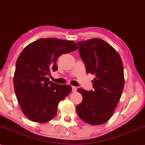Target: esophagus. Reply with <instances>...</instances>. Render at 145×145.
I'll return each instance as SVG.
<instances>
[{"instance_id": "obj_1", "label": "esophagus", "mask_w": 145, "mask_h": 145, "mask_svg": "<svg viewBox=\"0 0 145 145\" xmlns=\"http://www.w3.org/2000/svg\"><path fill=\"white\" fill-rule=\"evenodd\" d=\"M71 88H72V92H76V90H77V88H76V86H72Z\"/></svg>"}]
</instances>
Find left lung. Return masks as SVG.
<instances>
[{"label": "left lung", "instance_id": "1", "mask_svg": "<svg viewBox=\"0 0 145 145\" xmlns=\"http://www.w3.org/2000/svg\"><path fill=\"white\" fill-rule=\"evenodd\" d=\"M87 74L95 75L94 89L78 88L82 101L76 111L82 121L91 125L107 122L112 116L124 86L123 65L115 48L100 38L78 42Z\"/></svg>", "mask_w": 145, "mask_h": 145}]
</instances>
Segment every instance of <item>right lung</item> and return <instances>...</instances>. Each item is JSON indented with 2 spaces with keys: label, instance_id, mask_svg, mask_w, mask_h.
Masks as SVG:
<instances>
[{
  "label": "right lung",
  "instance_id": "obj_1",
  "mask_svg": "<svg viewBox=\"0 0 145 145\" xmlns=\"http://www.w3.org/2000/svg\"><path fill=\"white\" fill-rule=\"evenodd\" d=\"M78 48L71 40L41 38L20 53L14 73V89L22 112L29 120L45 123L56 116L59 102L70 93L71 86L50 82L48 76L57 69L59 56Z\"/></svg>",
  "mask_w": 145,
  "mask_h": 145
}]
</instances>
